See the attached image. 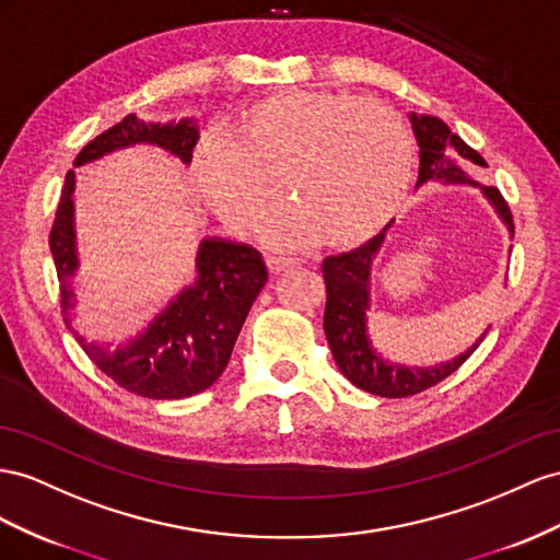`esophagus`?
Segmentation results:
<instances>
[{
    "instance_id": "1",
    "label": "esophagus",
    "mask_w": 560,
    "mask_h": 560,
    "mask_svg": "<svg viewBox=\"0 0 560 560\" xmlns=\"http://www.w3.org/2000/svg\"><path fill=\"white\" fill-rule=\"evenodd\" d=\"M298 265H300V260H295V257H283V255H269L267 257V267H269L271 275H281V271H289Z\"/></svg>"
}]
</instances>
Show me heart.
Wrapping results in <instances>:
<instances>
[{"label": "heart", "mask_w": 560, "mask_h": 560, "mask_svg": "<svg viewBox=\"0 0 560 560\" xmlns=\"http://www.w3.org/2000/svg\"><path fill=\"white\" fill-rule=\"evenodd\" d=\"M411 175L413 139L393 108L307 90L241 108L196 158L200 194L236 232L277 210L279 184L289 210L269 236L285 246H362L402 212Z\"/></svg>", "instance_id": "b5f03b06"}]
</instances>
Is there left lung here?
<instances>
[{"instance_id":"left-lung-1","label":"left lung","mask_w":560,"mask_h":560,"mask_svg":"<svg viewBox=\"0 0 560 560\" xmlns=\"http://www.w3.org/2000/svg\"><path fill=\"white\" fill-rule=\"evenodd\" d=\"M409 122L419 143L417 189L425 182L476 186V189H480L482 196L490 200V206L499 214V220L506 224L513 238V218L504 196L499 194L497 186H487L470 179L462 170V165H458V161H462L485 167L487 163L482 161V155L476 149H470L462 137L454 135L450 127L435 116L409 113ZM390 224L385 226L378 236L366 241L364 246L350 253L331 255L324 260V331L328 348H331L334 360L342 371V376L354 383L357 388L381 397H409L454 374V371L476 352L487 331L472 342L466 352L454 357L452 362H442L435 366H405L383 360L376 348L371 346L366 314L371 307V267L376 262Z\"/></svg>"}]
</instances>
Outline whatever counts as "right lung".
<instances>
[{
  "label": "right lung",
  "instance_id": "obj_1",
  "mask_svg": "<svg viewBox=\"0 0 560 560\" xmlns=\"http://www.w3.org/2000/svg\"><path fill=\"white\" fill-rule=\"evenodd\" d=\"M200 132L196 118L179 122H147L135 113L92 139L75 167L98 161L113 151L149 143L191 165ZM75 170H68L56 208L49 248L61 281V310L70 331L90 360L116 381L120 388L149 399H182L206 388L222 376L234 342L248 312L267 283L262 255L246 243L203 238L196 253V279L170 300L167 307L127 346L110 348L78 331L73 281L80 267L75 234Z\"/></svg>",
  "mask_w": 560,
  "mask_h": 560
}]
</instances>
